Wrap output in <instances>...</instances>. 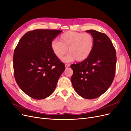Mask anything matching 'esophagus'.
<instances>
[{
	"label": "esophagus",
	"instance_id": "obj_1",
	"mask_svg": "<svg viewBox=\"0 0 131 131\" xmlns=\"http://www.w3.org/2000/svg\"><path fill=\"white\" fill-rule=\"evenodd\" d=\"M69 66H70V65L68 64H65V67H66V68H68Z\"/></svg>",
	"mask_w": 131,
	"mask_h": 131
}]
</instances>
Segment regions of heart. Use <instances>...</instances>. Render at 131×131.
Masks as SVG:
<instances>
[{"instance_id":"obj_1","label":"heart","mask_w":131,"mask_h":131,"mask_svg":"<svg viewBox=\"0 0 131 131\" xmlns=\"http://www.w3.org/2000/svg\"><path fill=\"white\" fill-rule=\"evenodd\" d=\"M60 40V42L53 40L50 47L53 53L59 59L63 57L68 49L69 53L63 59L64 62L85 60L91 54L94 44L91 34L73 31H68L62 34Z\"/></svg>"}]
</instances>
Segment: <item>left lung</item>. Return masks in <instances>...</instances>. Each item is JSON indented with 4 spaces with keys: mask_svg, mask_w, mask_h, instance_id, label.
<instances>
[{
    "mask_svg": "<svg viewBox=\"0 0 131 131\" xmlns=\"http://www.w3.org/2000/svg\"><path fill=\"white\" fill-rule=\"evenodd\" d=\"M94 38L93 51L86 60L70 67L71 83L80 96L95 99L109 88L113 81L116 63L115 49L107 36L96 30L85 31Z\"/></svg>",
    "mask_w": 131,
    "mask_h": 131,
    "instance_id": "obj_1",
    "label": "left lung"
}]
</instances>
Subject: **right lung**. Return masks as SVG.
I'll list each match as a JSON object with an SVG mask.
<instances>
[{"label":"right lung","mask_w":131,"mask_h":131,"mask_svg":"<svg viewBox=\"0 0 131 131\" xmlns=\"http://www.w3.org/2000/svg\"><path fill=\"white\" fill-rule=\"evenodd\" d=\"M62 31L36 29L26 32L13 53V70L17 84L36 100L49 96L66 69L53 53L50 44Z\"/></svg>","instance_id":"1"}]
</instances>
